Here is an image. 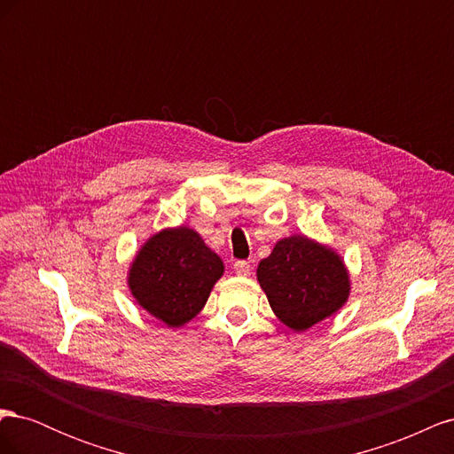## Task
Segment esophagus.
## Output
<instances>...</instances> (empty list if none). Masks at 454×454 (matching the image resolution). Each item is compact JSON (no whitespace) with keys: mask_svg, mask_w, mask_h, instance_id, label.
I'll list each match as a JSON object with an SVG mask.
<instances>
[{"mask_svg":"<svg viewBox=\"0 0 454 454\" xmlns=\"http://www.w3.org/2000/svg\"><path fill=\"white\" fill-rule=\"evenodd\" d=\"M235 274L237 277H250V272H252V267H250V263H246V261H237L235 263Z\"/></svg>","mask_w":454,"mask_h":454,"instance_id":"34e87169","label":"esophagus"}]
</instances>
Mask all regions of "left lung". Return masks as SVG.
<instances>
[{
  "instance_id": "left-lung-1",
  "label": "left lung",
  "mask_w": 454,
  "mask_h": 454,
  "mask_svg": "<svg viewBox=\"0 0 454 454\" xmlns=\"http://www.w3.org/2000/svg\"><path fill=\"white\" fill-rule=\"evenodd\" d=\"M257 282L277 318L297 333L345 307L352 284L340 254L305 235L274 244L259 261Z\"/></svg>"
}]
</instances>
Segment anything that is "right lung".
<instances>
[{
  "label": "right lung",
  "mask_w": 454,
  "mask_h": 454,
  "mask_svg": "<svg viewBox=\"0 0 454 454\" xmlns=\"http://www.w3.org/2000/svg\"><path fill=\"white\" fill-rule=\"evenodd\" d=\"M222 257L187 225L160 229L136 252L127 284L136 305L168 327H182L202 310L223 277Z\"/></svg>",
  "instance_id": "right-lung-1"
}]
</instances>
